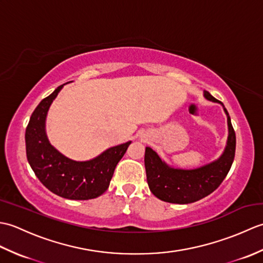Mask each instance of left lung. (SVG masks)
<instances>
[{
    "instance_id": "1",
    "label": "left lung",
    "mask_w": 263,
    "mask_h": 263,
    "mask_svg": "<svg viewBox=\"0 0 263 263\" xmlns=\"http://www.w3.org/2000/svg\"><path fill=\"white\" fill-rule=\"evenodd\" d=\"M204 97L222 105L208 91H204ZM224 109L228 123L227 146L221 157L214 163L197 170H174L170 168L152 148H146L144 166L148 185L158 199L171 203H192L214 192L225 180L235 157L236 136L230 114Z\"/></svg>"
}]
</instances>
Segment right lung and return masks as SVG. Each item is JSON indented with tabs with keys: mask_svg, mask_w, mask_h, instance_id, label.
Segmentation results:
<instances>
[{
	"mask_svg": "<svg viewBox=\"0 0 263 263\" xmlns=\"http://www.w3.org/2000/svg\"><path fill=\"white\" fill-rule=\"evenodd\" d=\"M62 87L44 98L30 116L25 136L28 163L51 192L70 200L95 199L108 189L115 167L131 141L111 147L88 161H74L60 154L47 140L45 120L49 106Z\"/></svg>",
	"mask_w": 263,
	"mask_h": 263,
	"instance_id": "obj_1",
	"label": "right lung"
}]
</instances>
